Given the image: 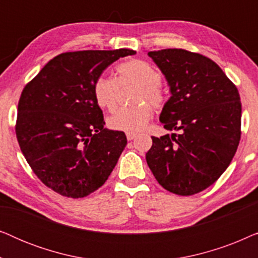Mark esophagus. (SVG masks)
Masks as SVG:
<instances>
[{
	"instance_id": "1",
	"label": "esophagus",
	"mask_w": 258,
	"mask_h": 258,
	"mask_svg": "<svg viewBox=\"0 0 258 258\" xmlns=\"http://www.w3.org/2000/svg\"><path fill=\"white\" fill-rule=\"evenodd\" d=\"M137 134L135 133H126V140L128 141H133L134 139H136Z\"/></svg>"
}]
</instances>
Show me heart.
<instances>
[{
  "mask_svg": "<svg viewBox=\"0 0 258 258\" xmlns=\"http://www.w3.org/2000/svg\"><path fill=\"white\" fill-rule=\"evenodd\" d=\"M160 70L141 58H132L116 67V80L105 75L98 76L93 86V95L98 107L114 110L117 105L119 86L137 84L133 102L135 104L121 108L108 118V126L112 130L139 133L146 128L153 116L154 108L160 109L167 101V94L161 82Z\"/></svg>",
  "mask_w": 258,
  "mask_h": 258,
  "instance_id": "1",
  "label": "heart"
}]
</instances>
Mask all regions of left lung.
Instances as JSON below:
<instances>
[{"mask_svg": "<svg viewBox=\"0 0 258 258\" xmlns=\"http://www.w3.org/2000/svg\"><path fill=\"white\" fill-rule=\"evenodd\" d=\"M170 87L160 121L178 134L155 137L146 155L157 182L190 196L214 184L229 167L241 140L237 88L213 59L184 49L149 51Z\"/></svg>", "mask_w": 258, "mask_h": 258, "instance_id": "left-lung-1", "label": "left lung"}]
</instances>
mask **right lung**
Segmentation results:
<instances>
[{
    "instance_id": "add662e5",
    "label": "right lung",
    "mask_w": 258,
    "mask_h": 258,
    "mask_svg": "<svg viewBox=\"0 0 258 258\" xmlns=\"http://www.w3.org/2000/svg\"><path fill=\"white\" fill-rule=\"evenodd\" d=\"M130 49L63 52L21 94L15 132L21 151L42 183L82 199L104 184L126 146L123 132L104 128L93 86Z\"/></svg>"
}]
</instances>
